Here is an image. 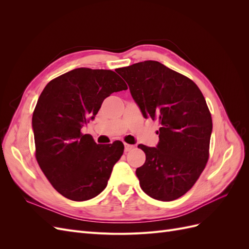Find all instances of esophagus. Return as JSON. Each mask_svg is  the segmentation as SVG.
<instances>
[{
	"mask_svg": "<svg viewBox=\"0 0 249 249\" xmlns=\"http://www.w3.org/2000/svg\"><path fill=\"white\" fill-rule=\"evenodd\" d=\"M134 148V145L131 144H127V143H124V152H130L131 149Z\"/></svg>",
	"mask_w": 249,
	"mask_h": 249,
	"instance_id": "1",
	"label": "esophagus"
}]
</instances>
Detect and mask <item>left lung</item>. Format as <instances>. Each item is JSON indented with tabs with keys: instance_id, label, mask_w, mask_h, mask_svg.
<instances>
[{
	"instance_id": "obj_1",
	"label": "left lung",
	"mask_w": 249,
	"mask_h": 249,
	"mask_svg": "<svg viewBox=\"0 0 249 249\" xmlns=\"http://www.w3.org/2000/svg\"><path fill=\"white\" fill-rule=\"evenodd\" d=\"M144 118L157 119L156 147L139 144L146 160L136 169L141 189L162 201L184 195L209 159L213 124L199 88L164 64L147 60L117 69Z\"/></svg>"
}]
</instances>
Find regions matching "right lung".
<instances>
[{"mask_svg": "<svg viewBox=\"0 0 249 249\" xmlns=\"http://www.w3.org/2000/svg\"><path fill=\"white\" fill-rule=\"evenodd\" d=\"M126 89L116 72L86 67L65 72L44 87L32 117L36 160L64 197L84 201L107 187L124 143L96 144L81 129L94 119L106 97Z\"/></svg>", "mask_w": 249, "mask_h": 249, "instance_id": "obj_1", "label": "right lung"}]
</instances>
